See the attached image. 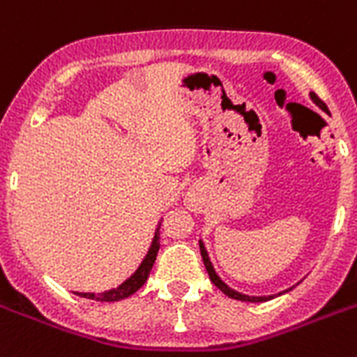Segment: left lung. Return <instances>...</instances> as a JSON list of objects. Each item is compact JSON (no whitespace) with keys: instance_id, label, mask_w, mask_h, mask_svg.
<instances>
[{"instance_id":"8db88e82","label":"left lung","mask_w":357,"mask_h":357,"mask_svg":"<svg viewBox=\"0 0 357 357\" xmlns=\"http://www.w3.org/2000/svg\"><path fill=\"white\" fill-rule=\"evenodd\" d=\"M310 98L314 100L317 106H319L323 112L328 113V108H326V104L321 100L319 97L315 93H310ZM199 251H202V259H204V264H205V269H207V273H208V279H211V282L216 286V288L220 289V291H224L227 297H231V299H236V301H248V303H264V301H269V299H273L275 295H264V297H251V295H244V294H240V291H234L233 288H229L227 284L224 282V280L220 279L218 275H216V271H214L213 268V264H211V259H208V255H207V249H205L204 242L199 240ZM280 295V294H279Z\"/></svg>"}]
</instances>
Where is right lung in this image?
Segmentation results:
<instances>
[{
	"mask_svg": "<svg viewBox=\"0 0 357 357\" xmlns=\"http://www.w3.org/2000/svg\"><path fill=\"white\" fill-rule=\"evenodd\" d=\"M159 229H161V224H159L158 229H155L152 245H150L149 253H146V257L143 259V262H141V266L137 268V271H135V273H133L130 279L124 280L121 286L109 289V291H104V294H78V291H75V294L80 295V297H86V299L100 301V303H115V301H123V299H126V297H130V295L135 294V291H137V289L141 288L144 282H146L150 271H152L153 262H155V257H158Z\"/></svg>",
	"mask_w": 357,
	"mask_h": 357,
	"instance_id": "right-lung-1",
	"label": "right lung"
}]
</instances>
